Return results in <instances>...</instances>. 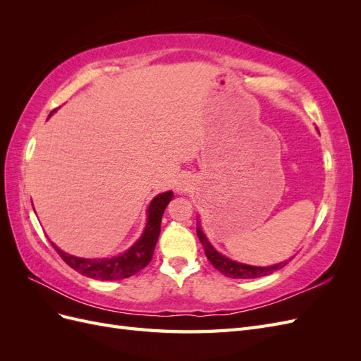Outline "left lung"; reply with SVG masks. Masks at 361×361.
<instances>
[{"label": "left lung", "mask_w": 361, "mask_h": 361, "mask_svg": "<svg viewBox=\"0 0 361 361\" xmlns=\"http://www.w3.org/2000/svg\"><path fill=\"white\" fill-rule=\"evenodd\" d=\"M197 236H199L200 243L204 248L206 257L209 259L211 264L226 277H231V279H257V277L269 276L274 271L281 269L283 267L288 264V260L280 262V264L272 265V267H251V265H245V264H239V262L231 260L228 257L218 253V251L211 245V243L207 241V238L203 233L200 226H197Z\"/></svg>", "instance_id": "8db88e82"}]
</instances>
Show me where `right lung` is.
Here are the masks:
<instances>
[{"mask_svg":"<svg viewBox=\"0 0 361 361\" xmlns=\"http://www.w3.org/2000/svg\"><path fill=\"white\" fill-rule=\"evenodd\" d=\"M54 111H51V114ZM171 199H173V192L167 191L157 195V197L150 202L149 209H147V224L145 227L143 235H141V238L133 247L122 255L114 256L111 259H84V257H76V256L64 253V251H61L57 245L54 244L52 247L56 248L60 257L66 262L72 269L78 271L80 274L85 277H90L94 280L128 279L130 276L137 274L138 271H141L146 265H149V262L152 260L158 236L161 232L162 214L166 211V207Z\"/></svg>","mask_w":361,"mask_h":361,"instance_id":"obj_1","label":"right lung"}]
</instances>
